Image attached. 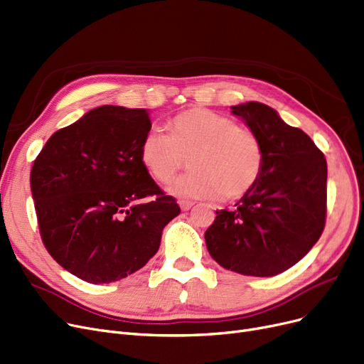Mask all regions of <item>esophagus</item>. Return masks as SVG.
<instances>
[{"mask_svg": "<svg viewBox=\"0 0 364 364\" xmlns=\"http://www.w3.org/2000/svg\"><path fill=\"white\" fill-rule=\"evenodd\" d=\"M178 205L183 211H188L193 207V202L192 200H178Z\"/></svg>", "mask_w": 364, "mask_h": 364, "instance_id": "34e87169", "label": "esophagus"}]
</instances>
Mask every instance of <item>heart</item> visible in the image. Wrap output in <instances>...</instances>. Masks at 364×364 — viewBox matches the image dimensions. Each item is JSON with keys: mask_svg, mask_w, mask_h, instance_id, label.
<instances>
[{"mask_svg": "<svg viewBox=\"0 0 364 364\" xmlns=\"http://www.w3.org/2000/svg\"><path fill=\"white\" fill-rule=\"evenodd\" d=\"M169 134L151 128L141 141L139 161L157 183H168L188 159L191 171L169 186L184 199H238L262 177L264 151L255 132L205 108L177 114Z\"/></svg>", "mask_w": 364, "mask_h": 364, "instance_id": "1", "label": "heart"}]
</instances>
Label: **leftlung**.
<instances>
[{"label":"left lung","instance_id":"left-lung-1","mask_svg":"<svg viewBox=\"0 0 364 364\" xmlns=\"http://www.w3.org/2000/svg\"><path fill=\"white\" fill-rule=\"evenodd\" d=\"M264 151L262 177L233 210L215 211L205 244L220 264L251 277H274L296 264L326 223L327 162L299 128L262 102L233 105Z\"/></svg>","mask_w":364,"mask_h":364}]
</instances>
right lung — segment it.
<instances>
[{
    "mask_svg": "<svg viewBox=\"0 0 364 364\" xmlns=\"http://www.w3.org/2000/svg\"><path fill=\"white\" fill-rule=\"evenodd\" d=\"M150 129L144 108L102 105L56 131L34 161L31 192L43 244L86 282L141 269L180 214L139 161Z\"/></svg>",
    "mask_w": 364,
    "mask_h": 364,
    "instance_id": "obj_1",
    "label": "right lung"
}]
</instances>
